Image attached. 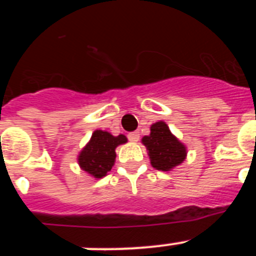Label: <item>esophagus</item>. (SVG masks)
<instances>
[{
	"label": "esophagus",
	"instance_id": "1",
	"mask_svg": "<svg viewBox=\"0 0 256 256\" xmlns=\"http://www.w3.org/2000/svg\"><path fill=\"white\" fill-rule=\"evenodd\" d=\"M128 140H130V142H137L140 140V133L138 132H130V134H128Z\"/></svg>",
	"mask_w": 256,
	"mask_h": 256
}]
</instances>
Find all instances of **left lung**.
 <instances>
[{"mask_svg":"<svg viewBox=\"0 0 256 256\" xmlns=\"http://www.w3.org/2000/svg\"><path fill=\"white\" fill-rule=\"evenodd\" d=\"M142 144L148 150L151 165L158 170H170L186 158V148L170 133L164 122L151 126V133L144 136Z\"/></svg>","mask_w":256,"mask_h":256,"instance_id":"left-lung-1","label":"left lung"}]
</instances>
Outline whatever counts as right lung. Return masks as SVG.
<instances>
[{
	"instance_id": "obj_1",
	"label": "right lung",
	"mask_w": 256,
	"mask_h": 256,
	"mask_svg": "<svg viewBox=\"0 0 256 256\" xmlns=\"http://www.w3.org/2000/svg\"><path fill=\"white\" fill-rule=\"evenodd\" d=\"M126 142V137L123 134L115 137L104 130H94L91 141L80 151L78 158L80 168L94 178L105 177L115 162V148Z\"/></svg>"
}]
</instances>
